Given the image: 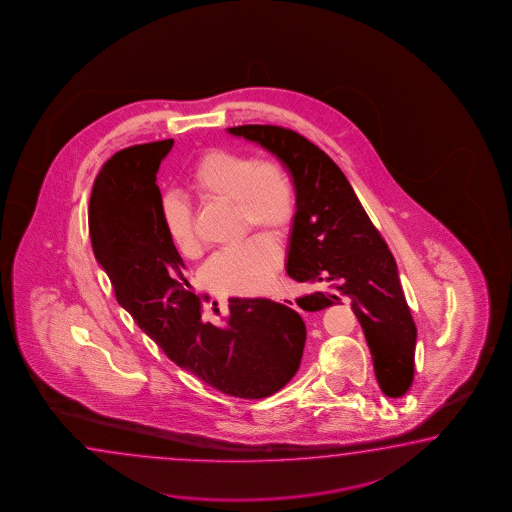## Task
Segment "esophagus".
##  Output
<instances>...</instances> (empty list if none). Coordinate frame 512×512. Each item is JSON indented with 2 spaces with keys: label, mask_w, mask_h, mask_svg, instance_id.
Masks as SVG:
<instances>
[{
  "label": "esophagus",
  "mask_w": 512,
  "mask_h": 512,
  "mask_svg": "<svg viewBox=\"0 0 512 512\" xmlns=\"http://www.w3.org/2000/svg\"><path fill=\"white\" fill-rule=\"evenodd\" d=\"M278 301L283 303V305H287V307H291V309H298L296 301L292 300V298H278Z\"/></svg>",
  "instance_id": "1"
}]
</instances>
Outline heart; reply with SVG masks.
Returning a JSON list of instances; mask_svg holds the SVG:
<instances>
[{
	"mask_svg": "<svg viewBox=\"0 0 512 512\" xmlns=\"http://www.w3.org/2000/svg\"><path fill=\"white\" fill-rule=\"evenodd\" d=\"M187 185L203 201H234L243 231L260 227L285 234L296 218V191L280 161L256 160L247 152L212 149L194 161ZM160 220L174 249L194 256L200 243L189 201L176 192L160 200ZM281 263L278 243L254 234L236 247L216 252L203 269L207 285L221 294H256L271 283Z\"/></svg>",
	"mask_w": 512,
	"mask_h": 512,
	"instance_id": "heart-1",
	"label": "heart"
}]
</instances>
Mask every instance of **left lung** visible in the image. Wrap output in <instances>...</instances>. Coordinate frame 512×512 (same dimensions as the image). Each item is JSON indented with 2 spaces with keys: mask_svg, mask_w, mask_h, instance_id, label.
<instances>
[{
  "mask_svg": "<svg viewBox=\"0 0 512 512\" xmlns=\"http://www.w3.org/2000/svg\"><path fill=\"white\" fill-rule=\"evenodd\" d=\"M232 136L254 141L291 172L296 191L287 274L325 287L298 298L303 311L351 300L381 391L400 398L414 378L416 325L401 291L398 267L340 167L298 132L241 125Z\"/></svg>",
  "mask_w": 512,
  "mask_h": 512,
  "instance_id": "left-lung-1",
  "label": "left lung"
}]
</instances>
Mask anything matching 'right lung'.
I'll list each match as a JSON object with an SVG mask.
<instances>
[{
	"label": "right lung",
	"instance_id": "right-lung-1",
	"mask_svg": "<svg viewBox=\"0 0 512 512\" xmlns=\"http://www.w3.org/2000/svg\"><path fill=\"white\" fill-rule=\"evenodd\" d=\"M172 145H134L101 167L89 201L94 256L121 307L178 367L223 394L267 398L298 371L305 323L267 298H231L223 327L201 320L200 298L160 220L156 172Z\"/></svg>",
	"mask_w": 512,
	"mask_h": 512
}]
</instances>
